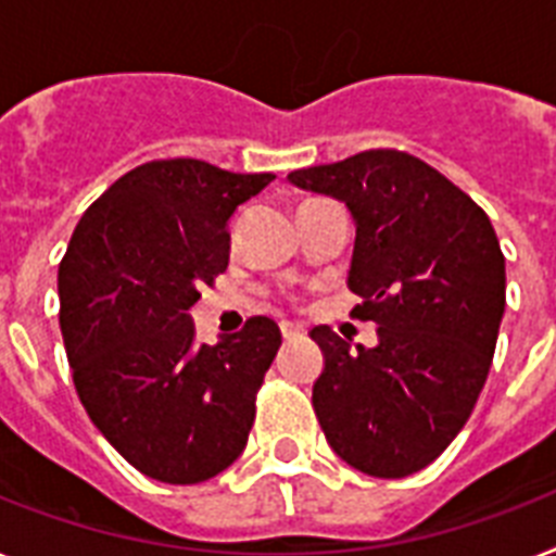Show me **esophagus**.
I'll use <instances>...</instances> for the list:
<instances>
[{
    "label": "esophagus",
    "instance_id": "34e87169",
    "mask_svg": "<svg viewBox=\"0 0 556 556\" xmlns=\"http://www.w3.org/2000/svg\"><path fill=\"white\" fill-rule=\"evenodd\" d=\"M279 331H282V340H300V337H305V328L293 323H279Z\"/></svg>",
    "mask_w": 556,
    "mask_h": 556
}]
</instances>
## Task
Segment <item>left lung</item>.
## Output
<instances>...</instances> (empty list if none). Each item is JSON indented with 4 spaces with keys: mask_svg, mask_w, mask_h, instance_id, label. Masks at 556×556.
Instances as JSON below:
<instances>
[{
    "mask_svg": "<svg viewBox=\"0 0 556 556\" xmlns=\"http://www.w3.org/2000/svg\"><path fill=\"white\" fill-rule=\"evenodd\" d=\"M302 191L349 207L354 314L377 345L317 325L314 410L351 468L400 480L434 463L463 431L489 377L505 311V256L477 202L403 151H363L288 174Z\"/></svg>",
    "mask_w": 556,
    "mask_h": 556,
    "instance_id": "8db88e82",
    "label": "left lung"
}]
</instances>
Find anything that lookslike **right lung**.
<instances>
[{"label":"right lung","instance_id":"obj_1","mask_svg":"<svg viewBox=\"0 0 556 556\" xmlns=\"http://www.w3.org/2000/svg\"><path fill=\"white\" fill-rule=\"evenodd\" d=\"M270 179L202 160L146 162L85 211L59 265V328L76 394L151 480L205 482L245 451L256 388L282 333L254 317L207 345L188 311L228 268L233 211Z\"/></svg>","mask_w":556,"mask_h":556}]
</instances>
